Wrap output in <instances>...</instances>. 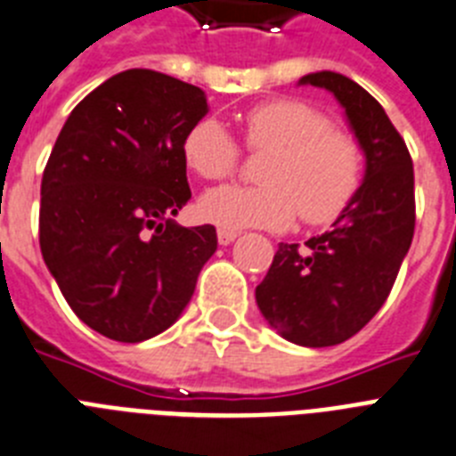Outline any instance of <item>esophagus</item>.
Here are the masks:
<instances>
[{"label": "esophagus", "mask_w": 456, "mask_h": 456, "mask_svg": "<svg viewBox=\"0 0 456 456\" xmlns=\"http://www.w3.org/2000/svg\"><path fill=\"white\" fill-rule=\"evenodd\" d=\"M216 235H219V244H221V247H228V244L235 242L240 232H237V231H228V228H219V232H216Z\"/></svg>", "instance_id": "1"}]
</instances>
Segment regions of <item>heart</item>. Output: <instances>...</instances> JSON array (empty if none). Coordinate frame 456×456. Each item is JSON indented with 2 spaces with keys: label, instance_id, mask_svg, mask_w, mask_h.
<instances>
[{
  "label": "heart",
  "instance_id": "1",
  "mask_svg": "<svg viewBox=\"0 0 456 456\" xmlns=\"http://www.w3.org/2000/svg\"><path fill=\"white\" fill-rule=\"evenodd\" d=\"M242 131L248 150H267L258 163L260 184L208 191L200 212L209 224L283 231L297 212L306 224H330L360 189L357 142L306 101L274 99L248 108ZM182 159L202 180H224L235 170L240 147L216 117L205 115L182 138Z\"/></svg>",
  "mask_w": 456,
  "mask_h": 456
}]
</instances>
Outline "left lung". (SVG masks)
<instances>
[{"label":"left lung","mask_w":456,"mask_h":456,"mask_svg":"<svg viewBox=\"0 0 456 456\" xmlns=\"http://www.w3.org/2000/svg\"><path fill=\"white\" fill-rule=\"evenodd\" d=\"M328 89L344 108L364 154V180L332 231L279 244L256 302L270 328L306 348L350 339L390 295L415 231L413 161L383 106L334 71L299 77Z\"/></svg>","instance_id":"1"}]
</instances>
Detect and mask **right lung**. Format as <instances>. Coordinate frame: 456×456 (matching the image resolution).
<instances>
[{"mask_svg":"<svg viewBox=\"0 0 456 456\" xmlns=\"http://www.w3.org/2000/svg\"><path fill=\"white\" fill-rule=\"evenodd\" d=\"M208 110L196 85L128 69L73 108L50 151L43 260L73 314L108 339L168 330L216 251L214 225L173 219L191 198L182 138Z\"/></svg>","mask_w":456,"mask_h":456,"instance_id":"right-lung-1","label":"right lung"}]
</instances>
